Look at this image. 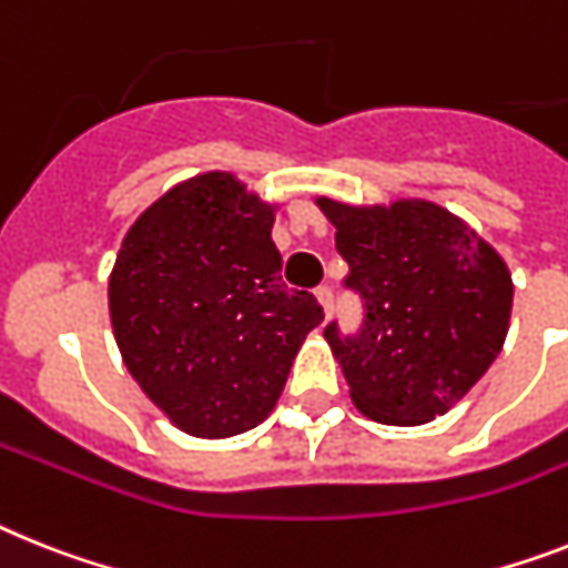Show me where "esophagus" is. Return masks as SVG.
Returning a JSON list of instances; mask_svg holds the SVG:
<instances>
[{"mask_svg":"<svg viewBox=\"0 0 568 568\" xmlns=\"http://www.w3.org/2000/svg\"><path fill=\"white\" fill-rule=\"evenodd\" d=\"M317 300H321V306H323V312L326 314H332V306H335V294H332V288H328V285H317Z\"/></svg>","mask_w":568,"mask_h":568,"instance_id":"esophagus-1","label":"esophagus"}]
</instances>
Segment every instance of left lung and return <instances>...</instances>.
I'll return each mask as SVG.
<instances>
[{"mask_svg": "<svg viewBox=\"0 0 568 568\" xmlns=\"http://www.w3.org/2000/svg\"><path fill=\"white\" fill-rule=\"evenodd\" d=\"M349 262L364 321L323 328L352 402L381 424H427L465 398L503 349L514 285L503 256L433 202L349 207L317 199Z\"/></svg>", "mask_w": 568, "mask_h": 568, "instance_id": "left-lung-1", "label": "left lung"}]
</instances>
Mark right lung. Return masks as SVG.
Segmentation results:
<instances>
[{"mask_svg": "<svg viewBox=\"0 0 568 568\" xmlns=\"http://www.w3.org/2000/svg\"><path fill=\"white\" fill-rule=\"evenodd\" d=\"M274 207L231 173L184 181L138 216L109 276V314L132 378L190 436L268 418L314 326L317 297L285 288Z\"/></svg>", "mask_w": 568, "mask_h": 568, "instance_id": "add662e5", "label": "right lung"}]
</instances>
